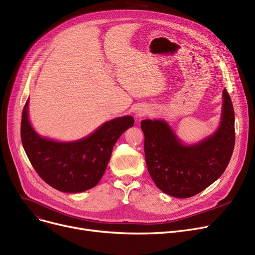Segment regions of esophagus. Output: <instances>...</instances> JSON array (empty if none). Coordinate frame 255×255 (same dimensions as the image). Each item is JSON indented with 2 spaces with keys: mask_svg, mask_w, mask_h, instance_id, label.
Instances as JSON below:
<instances>
[{
  "mask_svg": "<svg viewBox=\"0 0 255 255\" xmlns=\"http://www.w3.org/2000/svg\"><path fill=\"white\" fill-rule=\"evenodd\" d=\"M136 117L140 118V117H143L145 115L150 114V109L149 107H145V106H141V107H138V110L136 111Z\"/></svg>",
  "mask_w": 255,
  "mask_h": 255,
  "instance_id": "obj_1",
  "label": "esophagus"
}]
</instances>
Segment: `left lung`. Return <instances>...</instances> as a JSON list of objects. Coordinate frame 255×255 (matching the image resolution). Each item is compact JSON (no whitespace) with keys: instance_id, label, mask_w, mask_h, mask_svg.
<instances>
[{"instance_id":"1","label":"left lung","mask_w":255,"mask_h":255,"mask_svg":"<svg viewBox=\"0 0 255 255\" xmlns=\"http://www.w3.org/2000/svg\"><path fill=\"white\" fill-rule=\"evenodd\" d=\"M146 167L164 193L188 198L219 179L229 165L235 146V112L224 89L217 130L194 143H185L165 120L141 121Z\"/></svg>"}]
</instances>
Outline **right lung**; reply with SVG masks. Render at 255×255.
<instances>
[{
	"label": "right lung",
	"instance_id": "1",
	"mask_svg": "<svg viewBox=\"0 0 255 255\" xmlns=\"http://www.w3.org/2000/svg\"><path fill=\"white\" fill-rule=\"evenodd\" d=\"M133 125V117H119L83 138L59 141L41 136L33 128L28 99L22 111L20 135L24 152L41 179L59 191L78 193L99 183L115 143Z\"/></svg>",
	"mask_w": 255,
	"mask_h": 255
}]
</instances>
